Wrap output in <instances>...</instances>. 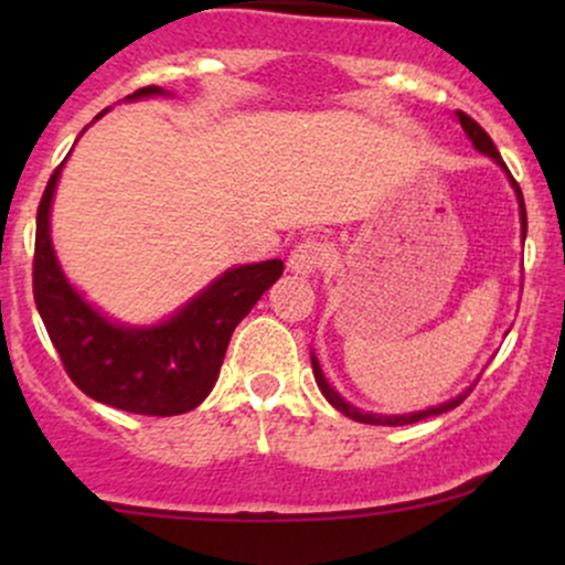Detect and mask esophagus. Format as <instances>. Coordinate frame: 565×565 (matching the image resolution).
Instances as JSON below:
<instances>
[{
  "instance_id": "34e87169",
  "label": "esophagus",
  "mask_w": 565,
  "mask_h": 565,
  "mask_svg": "<svg viewBox=\"0 0 565 565\" xmlns=\"http://www.w3.org/2000/svg\"><path fill=\"white\" fill-rule=\"evenodd\" d=\"M323 263H327V246H323L321 242H316V238H308V242L297 244L287 260L289 270L297 276L316 274Z\"/></svg>"
}]
</instances>
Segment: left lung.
Segmentation results:
<instances>
[{
  "instance_id": "left-lung-1",
  "label": "left lung",
  "mask_w": 565,
  "mask_h": 565,
  "mask_svg": "<svg viewBox=\"0 0 565 565\" xmlns=\"http://www.w3.org/2000/svg\"><path fill=\"white\" fill-rule=\"evenodd\" d=\"M457 121H459V125H462L465 135H468L472 146H476L478 151H481V153H486V157L494 159L497 164L502 167V170H504V174H508V178H510V185H512V191H515V199H518V212H521V236H523V242H526V204H523V193H521V188H518L515 180H512L510 170H508V167H504L502 157H499V151L494 148V142H491L489 135L483 132V127L478 125V121H472L470 116H468V114H462V111H457ZM310 364H313V377H316V385H319V391L323 393V398H327L329 404H332V406L337 408V412H342V414H345V417L355 419V423H364V425H391V427H395V425H412V423H419V419H427V417H438V414H446V412H451V408H457L459 404H462L465 398H468L470 391H472V387H468V391L459 393L457 398L444 401V404H438V406L423 408V412H412V414H372V412H364V408H359V406L348 404V401L342 398V395L337 393L332 385H329V380L323 377V369H321V364H319V359H316L313 350H310Z\"/></svg>"
}]
</instances>
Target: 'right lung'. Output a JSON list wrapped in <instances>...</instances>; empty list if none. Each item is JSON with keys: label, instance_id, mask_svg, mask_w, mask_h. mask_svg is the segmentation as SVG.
<instances>
[{"label": "right lung", "instance_id": "1", "mask_svg": "<svg viewBox=\"0 0 565 565\" xmlns=\"http://www.w3.org/2000/svg\"><path fill=\"white\" fill-rule=\"evenodd\" d=\"M170 95L161 87H142L125 100ZM63 164L50 178L36 210L34 302L68 377L89 398L121 412L148 417L191 412L215 387L233 329L255 308L263 291L274 287L284 274V263L265 260L228 268L159 323L135 327L108 319L84 300L57 263L50 212Z\"/></svg>", "mask_w": 565, "mask_h": 565}]
</instances>
